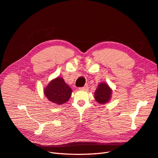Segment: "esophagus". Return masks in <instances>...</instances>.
<instances>
[{
	"mask_svg": "<svg viewBox=\"0 0 158 158\" xmlns=\"http://www.w3.org/2000/svg\"><path fill=\"white\" fill-rule=\"evenodd\" d=\"M88 88V86L87 85H86V86H83V87H80V88H79V90H87Z\"/></svg>",
	"mask_w": 158,
	"mask_h": 158,
	"instance_id": "34e87169",
	"label": "esophagus"
}]
</instances>
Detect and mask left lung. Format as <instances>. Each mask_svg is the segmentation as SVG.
Returning a JSON list of instances; mask_svg holds the SVG:
<instances>
[{"label":"left lung","instance_id":"8db88e82","mask_svg":"<svg viewBox=\"0 0 158 158\" xmlns=\"http://www.w3.org/2000/svg\"><path fill=\"white\" fill-rule=\"evenodd\" d=\"M112 90L105 83L99 85L95 92V99L101 104H105L111 98Z\"/></svg>","mask_w":158,"mask_h":158}]
</instances>
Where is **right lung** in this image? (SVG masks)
<instances>
[{
    "mask_svg": "<svg viewBox=\"0 0 158 158\" xmlns=\"http://www.w3.org/2000/svg\"><path fill=\"white\" fill-rule=\"evenodd\" d=\"M72 92L71 88L60 77L52 80L44 90L47 99L57 105L63 104L69 100Z\"/></svg>",
    "mask_w": 158,
    "mask_h": 158,
    "instance_id": "obj_1",
    "label": "right lung"
}]
</instances>
